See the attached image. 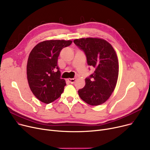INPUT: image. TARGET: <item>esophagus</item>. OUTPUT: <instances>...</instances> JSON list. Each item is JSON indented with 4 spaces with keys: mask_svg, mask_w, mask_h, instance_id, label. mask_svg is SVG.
<instances>
[{
    "mask_svg": "<svg viewBox=\"0 0 150 150\" xmlns=\"http://www.w3.org/2000/svg\"><path fill=\"white\" fill-rule=\"evenodd\" d=\"M76 80V79L75 78H74V79H68V81L71 83V84H74L75 83Z\"/></svg>",
    "mask_w": 150,
    "mask_h": 150,
    "instance_id": "34e87169",
    "label": "esophagus"
}]
</instances>
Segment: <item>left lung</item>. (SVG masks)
Returning a JSON list of instances; mask_svg holds the SVG:
<instances>
[{"instance_id":"1","label":"left lung","mask_w":150,"mask_h":150,"mask_svg":"<svg viewBox=\"0 0 150 150\" xmlns=\"http://www.w3.org/2000/svg\"><path fill=\"white\" fill-rule=\"evenodd\" d=\"M74 43L86 54L88 66L95 68L94 74L85 79V86L79 90L80 98L91 105L106 102L118 80V57L112 46L99 38L75 39Z\"/></svg>"}]
</instances>
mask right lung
Segmentation results:
<instances>
[{"instance_id":"obj_1","label":"right lung","mask_w":150,"mask_h":150,"mask_svg":"<svg viewBox=\"0 0 150 150\" xmlns=\"http://www.w3.org/2000/svg\"><path fill=\"white\" fill-rule=\"evenodd\" d=\"M71 40H51L38 43L32 50L27 64V77L32 93L45 103L59 98L63 93L66 81L61 79L57 59L63 48Z\"/></svg>"}]
</instances>
